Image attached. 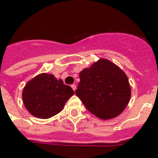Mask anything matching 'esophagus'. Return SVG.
<instances>
[{
    "label": "esophagus",
    "instance_id": "1",
    "mask_svg": "<svg viewBox=\"0 0 158 158\" xmlns=\"http://www.w3.org/2000/svg\"><path fill=\"white\" fill-rule=\"evenodd\" d=\"M71 88L73 89L74 90H76V85H75V84H72V85H71Z\"/></svg>",
    "mask_w": 158,
    "mask_h": 158
}]
</instances>
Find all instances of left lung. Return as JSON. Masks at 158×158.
I'll return each instance as SVG.
<instances>
[{"instance_id": "left-lung-1", "label": "left lung", "mask_w": 158, "mask_h": 158, "mask_svg": "<svg viewBox=\"0 0 158 158\" xmlns=\"http://www.w3.org/2000/svg\"><path fill=\"white\" fill-rule=\"evenodd\" d=\"M75 94L90 113L101 119L117 117L124 110L131 94L124 71L110 60L101 59L79 73Z\"/></svg>"}]
</instances>
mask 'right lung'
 Segmentation results:
<instances>
[{"instance_id":"add662e5","label":"right lung","mask_w":158,"mask_h":158,"mask_svg":"<svg viewBox=\"0 0 158 158\" xmlns=\"http://www.w3.org/2000/svg\"><path fill=\"white\" fill-rule=\"evenodd\" d=\"M71 87L53 75H38L25 85L22 98L26 109L38 118H49L60 113L74 94Z\"/></svg>"}]
</instances>
